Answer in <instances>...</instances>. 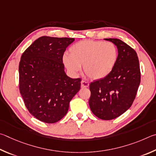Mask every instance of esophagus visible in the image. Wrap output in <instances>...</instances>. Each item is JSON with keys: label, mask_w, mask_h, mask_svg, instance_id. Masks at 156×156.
<instances>
[{"label": "esophagus", "mask_w": 156, "mask_h": 156, "mask_svg": "<svg viewBox=\"0 0 156 156\" xmlns=\"http://www.w3.org/2000/svg\"><path fill=\"white\" fill-rule=\"evenodd\" d=\"M89 86V83L87 82V81H82L81 82V87L82 88H88Z\"/></svg>", "instance_id": "34e87169"}]
</instances>
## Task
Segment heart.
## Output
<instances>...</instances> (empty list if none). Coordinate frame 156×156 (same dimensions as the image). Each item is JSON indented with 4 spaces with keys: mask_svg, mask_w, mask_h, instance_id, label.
<instances>
[{
    "mask_svg": "<svg viewBox=\"0 0 156 156\" xmlns=\"http://www.w3.org/2000/svg\"><path fill=\"white\" fill-rule=\"evenodd\" d=\"M118 59V51L112 42L82 40L69 48V55H64L63 62L73 75H77L83 66L84 73L94 80L106 77L113 70Z\"/></svg>",
    "mask_w": 156,
    "mask_h": 156,
    "instance_id": "1",
    "label": "heart"
}]
</instances>
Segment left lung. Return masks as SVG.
Segmentation results:
<instances>
[{"label":"left lung","mask_w":156,"mask_h":156,"mask_svg":"<svg viewBox=\"0 0 156 156\" xmlns=\"http://www.w3.org/2000/svg\"><path fill=\"white\" fill-rule=\"evenodd\" d=\"M118 49V59L106 77L90 84L89 105L99 119L112 120L125 112L135 99L140 83V71L136 52L122 40L107 38Z\"/></svg>","instance_id":"1"}]
</instances>
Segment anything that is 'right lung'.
I'll list each match as a JSON object with an SVG mask.
<instances>
[{"label": "right lung", "instance_id": "1", "mask_svg": "<svg viewBox=\"0 0 156 156\" xmlns=\"http://www.w3.org/2000/svg\"><path fill=\"white\" fill-rule=\"evenodd\" d=\"M74 38L40 37L21 56L19 88L27 110L39 121L54 123L67 114L81 88L80 78L65 73L63 55Z\"/></svg>", "mask_w": 156, "mask_h": 156}]
</instances>
